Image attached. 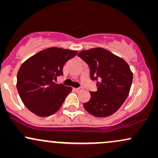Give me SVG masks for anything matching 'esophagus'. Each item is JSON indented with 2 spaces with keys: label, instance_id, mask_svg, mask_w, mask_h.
<instances>
[{
  "label": "esophagus",
  "instance_id": "1",
  "mask_svg": "<svg viewBox=\"0 0 158 158\" xmlns=\"http://www.w3.org/2000/svg\"><path fill=\"white\" fill-rule=\"evenodd\" d=\"M74 90H76L77 92H80L81 90H83L82 88H74Z\"/></svg>",
  "mask_w": 158,
  "mask_h": 158
}]
</instances>
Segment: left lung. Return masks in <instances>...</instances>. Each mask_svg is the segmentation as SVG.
<instances>
[{
  "label": "left lung",
  "mask_w": 158,
  "mask_h": 158,
  "mask_svg": "<svg viewBox=\"0 0 158 158\" xmlns=\"http://www.w3.org/2000/svg\"><path fill=\"white\" fill-rule=\"evenodd\" d=\"M78 56L89 66L90 79L97 81V90L90 91V100L83 104L85 109L94 117L112 115L129 94L133 80L129 65L122 58L101 48L83 50Z\"/></svg>",
  "instance_id": "8db88e82"
}]
</instances>
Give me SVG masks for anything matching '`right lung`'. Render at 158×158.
I'll list each match as a JSON object with an SVG mask.
<instances>
[{"label":"right lung","mask_w":158,"mask_h":158,"mask_svg":"<svg viewBox=\"0 0 158 158\" xmlns=\"http://www.w3.org/2000/svg\"><path fill=\"white\" fill-rule=\"evenodd\" d=\"M77 51L50 48L35 54L21 64L17 75V90L24 106L39 117L55 114L71 92V87L56 84L63 67Z\"/></svg>","instance_id":"obj_1"}]
</instances>
